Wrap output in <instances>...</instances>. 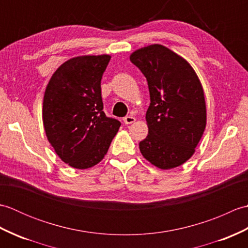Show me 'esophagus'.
<instances>
[{
	"mask_svg": "<svg viewBox=\"0 0 248 248\" xmlns=\"http://www.w3.org/2000/svg\"><path fill=\"white\" fill-rule=\"evenodd\" d=\"M135 120H136V119H135L134 116L128 115V116H125V117L124 118V123L125 124H133Z\"/></svg>",
	"mask_w": 248,
	"mask_h": 248,
	"instance_id": "34e87169",
	"label": "esophagus"
}]
</instances>
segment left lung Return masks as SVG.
<instances>
[{"mask_svg": "<svg viewBox=\"0 0 248 248\" xmlns=\"http://www.w3.org/2000/svg\"><path fill=\"white\" fill-rule=\"evenodd\" d=\"M130 61L146 77L150 93L141 155L161 170L180 166L194 155L207 124L202 83L182 56L162 45L136 50Z\"/></svg>", "mask_w": 248, "mask_h": 248, "instance_id": "1", "label": "left lung"}]
</instances>
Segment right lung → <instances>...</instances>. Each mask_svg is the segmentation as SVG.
Masks as SVG:
<instances>
[{"label": "right lung", "instance_id": "add662e5", "mask_svg": "<svg viewBox=\"0 0 248 248\" xmlns=\"http://www.w3.org/2000/svg\"><path fill=\"white\" fill-rule=\"evenodd\" d=\"M109 60L108 54L73 57L57 68L46 88V139L61 160L78 170L97 165L120 127L103 112L101 78Z\"/></svg>", "mask_w": 248, "mask_h": 248}]
</instances>
